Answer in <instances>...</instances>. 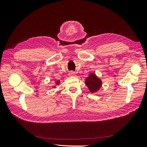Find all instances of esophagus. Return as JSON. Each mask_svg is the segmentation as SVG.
<instances>
[{"label": "esophagus", "instance_id": "obj_1", "mask_svg": "<svg viewBox=\"0 0 147 147\" xmlns=\"http://www.w3.org/2000/svg\"><path fill=\"white\" fill-rule=\"evenodd\" d=\"M69 75L70 77H73L75 75V73L74 72V71H70V72L69 73Z\"/></svg>", "mask_w": 147, "mask_h": 147}]
</instances>
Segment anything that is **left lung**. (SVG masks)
Returning <instances> with one entry per match:
<instances>
[{
  "label": "left lung",
  "mask_w": 147,
  "mask_h": 147,
  "mask_svg": "<svg viewBox=\"0 0 147 147\" xmlns=\"http://www.w3.org/2000/svg\"><path fill=\"white\" fill-rule=\"evenodd\" d=\"M86 84L91 92H95L101 87L102 82L95 74H90L86 79Z\"/></svg>",
  "instance_id": "1"
}]
</instances>
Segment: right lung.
Returning <instances> with one entry per match:
<instances>
[{"label": "right lung", "mask_w": 147, "mask_h": 147, "mask_svg": "<svg viewBox=\"0 0 147 147\" xmlns=\"http://www.w3.org/2000/svg\"><path fill=\"white\" fill-rule=\"evenodd\" d=\"M59 81H57V82H56V83L57 84H59Z\"/></svg>", "instance_id": "obj_1"}]
</instances>
